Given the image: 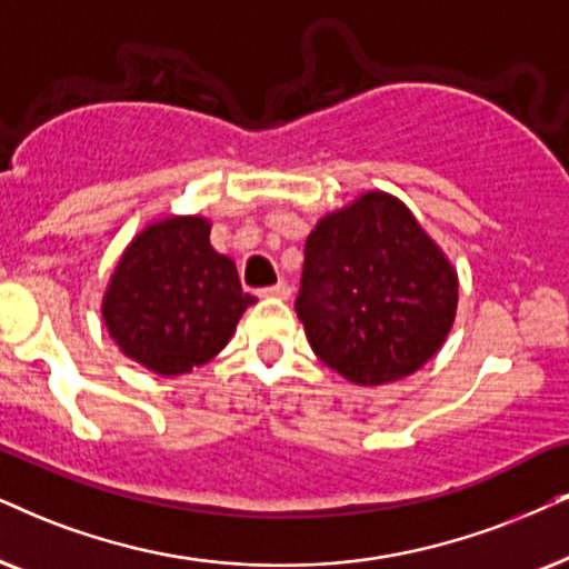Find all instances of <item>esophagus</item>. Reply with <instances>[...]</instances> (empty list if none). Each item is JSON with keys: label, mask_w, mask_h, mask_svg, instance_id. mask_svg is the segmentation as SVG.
I'll use <instances>...</instances> for the list:
<instances>
[{"label": "esophagus", "mask_w": 569, "mask_h": 569, "mask_svg": "<svg viewBox=\"0 0 569 569\" xmlns=\"http://www.w3.org/2000/svg\"><path fill=\"white\" fill-rule=\"evenodd\" d=\"M260 297H264V299H280V301H286L291 297V286L286 283V280H278L276 286H268V289H262L260 291Z\"/></svg>", "instance_id": "34e87169"}]
</instances>
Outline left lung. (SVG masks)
Returning <instances> with one entry per match:
<instances>
[{
  "label": "left lung",
  "mask_w": 569,
  "mask_h": 569,
  "mask_svg": "<svg viewBox=\"0 0 569 569\" xmlns=\"http://www.w3.org/2000/svg\"><path fill=\"white\" fill-rule=\"evenodd\" d=\"M297 299L309 347L357 386L412 376L457 318L459 278L405 201L362 191L307 236Z\"/></svg>",
  "instance_id": "8db88e82"
}]
</instances>
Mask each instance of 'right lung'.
<instances>
[{
  "label": "right lung",
  "mask_w": 569,
  "mask_h": 569,
  "mask_svg": "<svg viewBox=\"0 0 569 569\" xmlns=\"http://www.w3.org/2000/svg\"><path fill=\"white\" fill-rule=\"evenodd\" d=\"M204 214H168L133 236L102 297L114 347L162 378L218 357L241 315L254 305L241 291L231 257L210 243Z\"/></svg>",
  "instance_id": "right-lung-1"
}]
</instances>
